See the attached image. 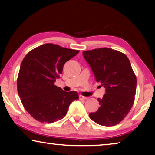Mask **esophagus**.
<instances>
[{
  "instance_id": "obj_1",
  "label": "esophagus",
  "mask_w": 155,
  "mask_h": 155,
  "mask_svg": "<svg viewBox=\"0 0 155 155\" xmlns=\"http://www.w3.org/2000/svg\"><path fill=\"white\" fill-rule=\"evenodd\" d=\"M79 99L80 100H86V99H87V97H85V96H83L82 95H80L79 96Z\"/></svg>"
}]
</instances>
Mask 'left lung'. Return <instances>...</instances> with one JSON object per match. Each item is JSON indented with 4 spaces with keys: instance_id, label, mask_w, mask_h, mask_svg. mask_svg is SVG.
Masks as SVG:
<instances>
[{
    "instance_id": "8db88e82",
    "label": "left lung",
    "mask_w": 155,
    "mask_h": 155,
    "mask_svg": "<svg viewBox=\"0 0 155 155\" xmlns=\"http://www.w3.org/2000/svg\"><path fill=\"white\" fill-rule=\"evenodd\" d=\"M83 55L96 82L101 83L106 92L103 98L98 99V111L89 116L100 125H116L127 116L134 103L137 78L129 59L122 52L109 48L83 51Z\"/></svg>"
}]
</instances>
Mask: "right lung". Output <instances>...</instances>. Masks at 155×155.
Masks as SVG:
<instances>
[{
	"mask_svg": "<svg viewBox=\"0 0 155 155\" xmlns=\"http://www.w3.org/2000/svg\"><path fill=\"white\" fill-rule=\"evenodd\" d=\"M78 52L45 44L23 59L17 79L18 92L26 111L34 119L45 123L58 121L66 115L72 102L78 100L77 91L66 92L54 84L65 62Z\"/></svg>",
	"mask_w": 155,
	"mask_h": 155,
	"instance_id": "1",
	"label": "right lung"
}]
</instances>
